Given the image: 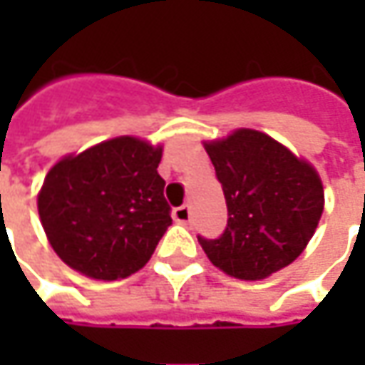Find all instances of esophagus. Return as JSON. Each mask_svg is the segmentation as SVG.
<instances>
[{"label":"esophagus","instance_id":"esophagus-1","mask_svg":"<svg viewBox=\"0 0 365 365\" xmlns=\"http://www.w3.org/2000/svg\"><path fill=\"white\" fill-rule=\"evenodd\" d=\"M173 217L178 223H189L190 221V209L189 205H180V207H176L175 211H173Z\"/></svg>","mask_w":365,"mask_h":365}]
</instances>
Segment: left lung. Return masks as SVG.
I'll return each instance as SVG.
<instances>
[{
  "label": "left lung",
  "mask_w": 365,
  "mask_h": 365,
  "mask_svg": "<svg viewBox=\"0 0 365 365\" xmlns=\"http://www.w3.org/2000/svg\"><path fill=\"white\" fill-rule=\"evenodd\" d=\"M205 150L227 205L223 233L199 235L207 258L242 280L266 278L299 258L323 213L315 168L256 130H237Z\"/></svg>",
  "instance_id": "1"
}]
</instances>
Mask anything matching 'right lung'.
Masks as SVG:
<instances>
[{
    "label": "right lung",
    "instance_id": "obj_1",
    "mask_svg": "<svg viewBox=\"0 0 365 365\" xmlns=\"http://www.w3.org/2000/svg\"><path fill=\"white\" fill-rule=\"evenodd\" d=\"M162 148L115 138L52 166L38 195L50 245L77 272L118 280L152 258L173 223Z\"/></svg>",
    "mask_w": 365,
    "mask_h": 365
}]
</instances>
